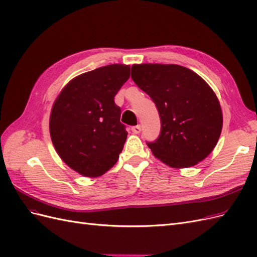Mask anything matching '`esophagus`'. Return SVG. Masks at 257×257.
<instances>
[{"label": "esophagus", "mask_w": 257, "mask_h": 257, "mask_svg": "<svg viewBox=\"0 0 257 257\" xmlns=\"http://www.w3.org/2000/svg\"><path fill=\"white\" fill-rule=\"evenodd\" d=\"M132 132H133L134 134H139L142 132V126L141 125H135L132 127Z\"/></svg>", "instance_id": "1"}]
</instances>
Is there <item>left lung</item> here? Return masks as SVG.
<instances>
[{
	"label": "left lung",
	"instance_id": "obj_1",
	"mask_svg": "<svg viewBox=\"0 0 257 257\" xmlns=\"http://www.w3.org/2000/svg\"><path fill=\"white\" fill-rule=\"evenodd\" d=\"M132 79L160 114V136L147 143L155 158L170 167L188 168L212 152L223 115L215 93L200 76L176 64H135Z\"/></svg>",
	"mask_w": 257,
	"mask_h": 257
}]
</instances>
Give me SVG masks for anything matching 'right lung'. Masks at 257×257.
I'll return each mask as SVG.
<instances>
[{"label":"right lung","mask_w":257,"mask_h":257,"mask_svg":"<svg viewBox=\"0 0 257 257\" xmlns=\"http://www.w3.org/2000/svg\"><path fill=\"white\" fill-rule=\"evenodd\" d=\"M128 78V65L99 67L75 77L54 102L49 122L52 144L78 174L102 176L118 161L127 132L114 96Z\"/></svg>","instance_id":"obj_1"}]
</instances>
